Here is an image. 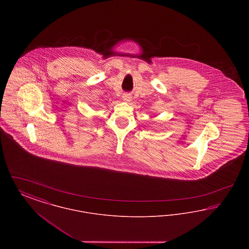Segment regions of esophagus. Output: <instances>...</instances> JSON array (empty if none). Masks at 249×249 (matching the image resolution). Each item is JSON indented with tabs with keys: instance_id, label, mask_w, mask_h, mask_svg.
<instances>
[{
	"instance_id": "34e87169",
	"label": "esophagus",
	"mask_w": 249,
	"mask_h": 249,
	"mask_svg": "<svg viewBox=\"0 0 249 249\" xmlns=\"http://www.w3.org/2000/svg\"><path fill=\"white\" fill-rule=\"evenodd\" d=\"M122 98H123V101H125V102H130V100H131L130 94H124Z\"/></svg>"
}]
</instances>
